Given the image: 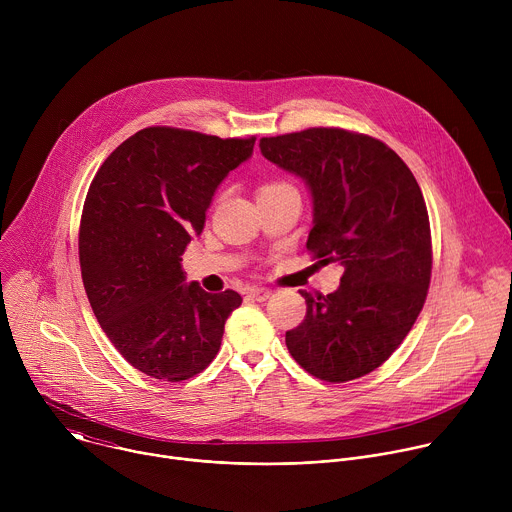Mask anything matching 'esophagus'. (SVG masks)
<instances>
[{
  "label": "esophagus",
  "instance_id": "1",
  "mask_svg": "<svg viewBox=\"0 0 512 512\" xmlns=\"http://www.w3.org/2000/svg\"><path fill=\"white\" fill-rule=\"evenodd\" d=\"M271 296V289L267 287H251L249 289V298L255 302H265Z\"/></svg>",
  "mask_w": 512,
  "mask_h": 512
}]
</instances>
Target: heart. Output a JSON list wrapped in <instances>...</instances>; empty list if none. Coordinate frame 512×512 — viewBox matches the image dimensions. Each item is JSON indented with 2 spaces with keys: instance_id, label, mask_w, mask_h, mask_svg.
<instances>
[{
  "instance_id": "obj_1",
  "label": "heart",
  "mask_w": 512,
  "mask_h": 512,
  "mask_svg": "<svg viewBox=\"0 0 512 512\" xmlns=\"http://www.w3.org/2000/svg\"><path fill=\"white\" fill-rule=\"evenodd\" d=\"M275 190H296L294 186H291L289 182H283V180H275V182H269L265 184L259 192H275Z\"/></svg>"
}]
</instances>
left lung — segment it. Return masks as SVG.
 I'll return each mask as SVG.
<instances>
[{"mask_svg": "<svg viewBox=\"0 0 512 512\" xmlns=\"http://www.w3.org/2000/svg\"><path fill=\"white\" fill-rule=\"evenodd\" d=\"M259 148L310 188L308 251L344 267L332 294L300 291L308 310L285 332L287 350L328 383L369 375L399 348L425 304L431 235L421 188L389 145L338 127L263 137Z\"/></svg>", "mask_w": 512, "mask_h": 512, "instance_id": "obj_1", "label": "left lung"}]
</instances>
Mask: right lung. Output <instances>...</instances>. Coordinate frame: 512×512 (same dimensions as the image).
<instances>
[{"instance_id": "obj_1", "label": "right lung", "mask_w": 512, "mask_h": 512, "mask_svg": "<svg viewBox=\"0 0 512 512\" xmlns=\"http://www.w3.org/2000/svg\"><path fill=\"white\" fill-rule=\"evenodd\" d=\"M253 145L255 137L145 127L91 182L79 233L85 291L107 338L148 377L180 383L204 371L243 302L233 289L208 294L186 283L180 255Z\"/></svg>"}]
</instances>
